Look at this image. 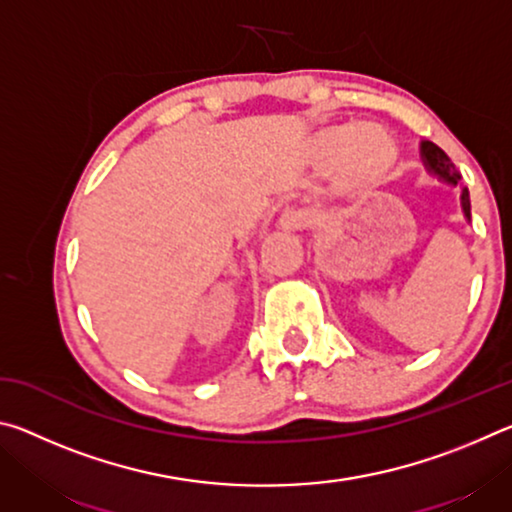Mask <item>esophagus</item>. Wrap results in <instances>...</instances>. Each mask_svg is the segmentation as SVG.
<instances>
[{
    "mask_svg": "<svg viewBox=\"0 0 512 512\" xmlns=\"http://www.w3.org/2000/svg\"><path fill=\"white\" fill-rule=\"evenodd\" d=\"M280 223L282 228L287 230H302V228H309L314 221H311V214L307 210H296V207H291V210L282 212Z\"/></svg>",
    "mask_w": 512,
    "mask_h": 512,
    "instance_id": "1",
    "label": "esophagus"
}]
</instances>
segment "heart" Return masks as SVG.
<instances>
[{"mask_svg": "<svg viewBox=\"0 0 512 512\" xmlns=\"http://www.w3.org/2000/svg\"><path fill=\"white\" fill-rule=\"evenodd\" d=\"M395 160V146L377 128H359L339 149L341 180L354 187L377 183Z\"/></svg>", "mask_w": 512, "mask_h": 512, "instance_id": "obj_1", "label": "heart"}]
</instances>
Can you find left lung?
<instances>
[{
    "instance_id": "left-lung-1",
    "label": "left lung",
    "mask_w": 512,
    "mask_h": 512,
    "mask_svg": "<svg viewBox=\"0 0 512 512\" xmlns=\"http://www.w3.org/2000/svg\"><path fill=\"white\" fill-rule=\"evenodd\" d=\"M420 155H422V162L424 167H427L429 173H433L438 180H443L447 185H458V180H461V173L456 171L454 162L447 158V153L436 146L433 142H422L420 146ZM461 203H463V212L467 219H470V192H467V187H461Z\"/></svg>"
}]
</instances>
